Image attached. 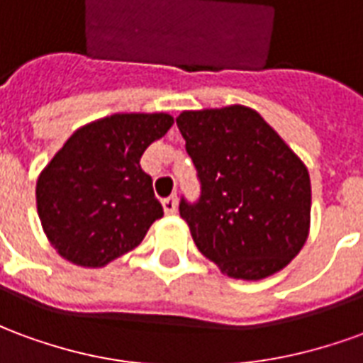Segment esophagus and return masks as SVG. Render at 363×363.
<instances>
[{"label":"esophagus","instance_id":"1","mask_svg":"<svg viewBox=\"0 0 363 363\" xmlns=\"http://www.w3.org/2000/svg\"><path fill=\"white\" fill-rule=\"evenodd\" d=\"M161 204H163V210H165V213H174L177 212V206H179V198H177V194H171V196H167L161 200Z\"/></svg>","mask_w":363,"mask_h":363}]
</instances>
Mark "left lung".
Masks as SVG:
<instances>
[{
	"mask_svg": "<svg viewBox=\"0 0 363 363\" xmlns=\"http://www.w3.org/2000/svg\"><path fill=\"white\" fill-rule=\"evenodd\" d=\"M177 126L202 194L181 200L198 251L237 280L280 272L311 228L309 171L259 112L243 104L182 111Z\"/></svg>",
	"mask_w": 363,
	"mask_h": 363,
	"instance_id": "1",
	"label": "left lung"
}]
</instances>
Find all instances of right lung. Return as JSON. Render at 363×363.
Here are the masks:
<instances>
[{
    "instance_id": "right-lung-1",
    "label": "right lung",
    "mask_w": 363,
    "mask_h": 363,
    "mask_svg": "<svg viewBox=\"0 0 363 363\" xmlns=\"http://www.w3.org/2000/svg\"><path fill=\"white\" fill-rule=\"evenodd\" d=\"M167 112H116L77 128L36 181V210L62 259L103 268L163 216L140 159L173 126Z\"/></svg>"
}]
</instances>
